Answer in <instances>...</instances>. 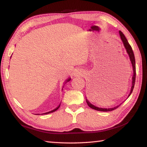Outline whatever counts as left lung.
I'll return each mask as SVG.
<instances>
[{"instance_id": "8db88e82", "label": "left lung", "mask_w": 147, "mask_h": 147, "mask_svg": "<svg viewBox=\"0 0 147 147\" xmlns=\"http://www.w3.org/2000/svg\"><path fill=\"white\" fill-rule=\"evenodd\" d=\"M119 34H120L121 39L122 41H123L124 47H125V49L126 50V52H127V53L128 54V55H129V57H130V59L131 61V65H132L133 71H134V74H133V76H132V85H131L130 93L128 95V97H129V96H130V95L131 94V93H132L133 89H134V85H135V82H136V73L135 56H134V52L132 51V49H131V47L130 45V44L128 43L127 39H126V37L124 36V35L123 34V32H122L121 31H119ZM86 102H87V104H88V105L89 107H90L91 108L93 109H95V110H97V111H112V110H114L115 109L117 108L118 107L120 106V105H119V106H115V107H114V108H98V107L93 105V104L89 102V100L87 98H86Z\"/></svg>"}]
</instances>
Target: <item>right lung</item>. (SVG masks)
I'll return each instance as SVG.
<instances>
[{
	"label": "right lung",
	"mask_w": 147,
	"mask_h": 147,
	"mask_svg": "<svg viewBox=\"0 0 147 147\" xmlns=\"http://www.w3.org/2000/svg\"><path fill=\"white\" fill-rule=\"evenodd\" d=\"M71 80V78H68L67 80L65 82V84H66L67 82H68L69 81H70ZM60 104H59V105L56 108H55L54 109H53V110H52V111H49V112H47V113H43V114H44V115H45V114H49V113H53V112H54V111H56L57 109H58L59 108V106H60Z\"/></svg>",
	"instance_id": "right-lung-1"
}]
</instances>
